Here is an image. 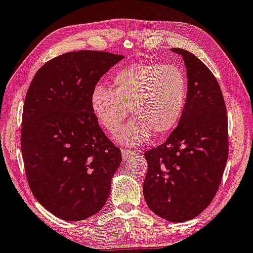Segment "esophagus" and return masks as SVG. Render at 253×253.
<instances>
[{
  "label": "esophagus",
  "mask_w": 253,
  "mask_h": 253,
  "mask_svg": "<svg viewBox=\"0 0 253 253\" xmlns=\"http://www.w3.org/2000/svg\"><path fill=\"white\" fill-rule=\"evenodd\" d=\"M121 153H123V159L125 161H129V160L135 155V152H133V150L130 149H126V148L121 149Z\"/></svg>",
  "instance_id": "obj_1"
}]
</instances>
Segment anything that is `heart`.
I'll use <instances>...</instances> for the list:
<instances>
[{"mask_svg":"<svg viewBox=\"0 0 253 253\" xmlns=\"http://www.w3.org/2000/svg\"><path fill=\"white\" fill-rule=\"evenodd\" d=\"M112 89L95 86L91 94L92 111L107 133L117 134L132 114L118 140L139 146L153 133L164 136L177 126L188 95L184 73L177 66L161 63H135L114 76Z\"/></svg>","mask_w":253,"mask_h":253,"instance_id":"b5f03b06","label":"heart"}]
</instances>
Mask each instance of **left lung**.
<instances>
[{"label":"left lung","instance_id":"8db88e82","mask_svg":"<svg viewBox=\"0 0 253 253\" xmlns=\"http://www.w3.org/2000/svg\"><path fill=\"white\" fill-rule=\"evenodd\" d=\"M187 66L188 95L168 139L145 153L147 206L169 222L200 215L218 190L229 155L228 116L216 77L196 56L174 47Z\"/></svg>","mask_w":253,"mask_h":253}]
</instances>
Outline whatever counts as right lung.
I'll use <instances>...</instances> for the list:
<instances>
[{"mask_svg": "<svg viewBox=\"0 0 253 253\" xmlns=\"http://www.w3.org/2000/svg\"><path fill=\"white\" fill-rule=\"evenodd\" d=\"M124 58L81 50L55 57L36 72L25 95L21 149L31 193L64 220H83L106 203L121 152L98 124L91 94Z\"/></svg>", "mask_w": 253, "mask_h": 253, "instance_id": "obj_1", "label": "right lung"}]
</instances>
